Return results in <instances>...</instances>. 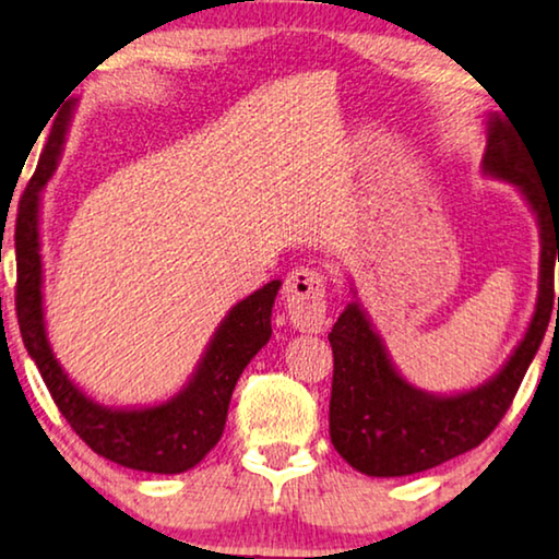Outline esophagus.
I'll use <instances>...</instances> for the list:
<instances>
[{"mask_svg":"<svg viewBox=\"0 0 559 559\" xmlns=\"http://www.w3.org/2000/svg\"><path fill=\"white\" fill-rule=\"evenodd\" d=\"M285 305L289 320L308 333L325 328V274L310 266H297L285 280Z\"/></svg>","mask_w":559,"mask_h":559,"instance_id":"obj_1","label":"esophagus"}]
</instances>
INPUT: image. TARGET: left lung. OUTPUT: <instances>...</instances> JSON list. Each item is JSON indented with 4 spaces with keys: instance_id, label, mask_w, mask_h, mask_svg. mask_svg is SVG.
I'll list each match as a JSON object with an SVG mask.
<instances>
[{
    "instance_id": "8db88e82",
    "label": "left lung",
    "mask_w": 559,
    "mask_h": 559,
    "mask_svg": "<svg viewBox=\"0 0 559 559\" xmlns=\"http://www.w3.org/2000/svg\"><path fill=\"white\" fill-rule=\"evenodd\" d=\"M480 170L516 186L539 226V295L514 354L491 379L457 394H430L396 371L384 341L356 300L335 320L331 442L343 461L377 478L412 476L478 448L507 415L555 312V262H559V201L542 188L530 144L509 114H491ZM559 318V297H557Z\"/></svg>"
}]
</instances>
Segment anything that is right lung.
Returning <instances> with one entry per match:
<instances>
[{
    "label": "right lung",
    "instance_id": "right-lung-1",
    "mask_svg": "<svg viewBox=\"0 0 559 559\" xmlns=\"http://www.w3.org/2000/svg\"><path fill=\"white\" fill-rule=\"evenodd\" d=\"M73 102L50 129L37 170L20 198L14 251H17V323L27 354L40 369L60 415L75 435L106 461L147 473H186L211 453L226 427L228 402L241 371L272 338V305L282 282L236 302L213 333L193 377L178 394L152 407H106L68 379L52 354L43 310L40 193L56 173L71 124Z\"/></svg>",
    "mask_w": 559,
    "mask_h": 559
}]
</instances>
